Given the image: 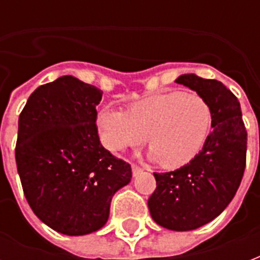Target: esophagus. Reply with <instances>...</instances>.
Instances as JSON below:
<instances>
[{
	"instance_id": "esophagus-1",
	"label": "esophagus",
	"mask_w": 260,
	"mask_h": 260,
	"mask_svg": "<svg viewBox=\"0 0 260 260\" xmlns=\"http://www.w3.org/2000/svg\"><path fill=\"white\" fill-rule=\"evenodd\" d=\"M142 171H143L142 167H139L138 165H132V174H134V177L139 175V174L142 173Z\"/></svg>"
}]
</instances>
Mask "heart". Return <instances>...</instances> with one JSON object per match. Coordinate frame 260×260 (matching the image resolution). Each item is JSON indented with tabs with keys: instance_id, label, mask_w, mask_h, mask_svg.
Segmentation results:
<instances>
[{
	"instance_id": "heart-1",
	"label": "heart",
	"mask_w": 260,
	"mask_h": 260,
	"mask_svg": "<svg viewBox=\"0 0 260 260\" xmlns=\"http://www.w3.org/2000/svg\"><path fill=\"white\" fill-rule=\"evenodd\" d=\"M213 128V110L197 94L171 91L131 105L126 112L104 108L98 114L102 144L120 152L144 143L151 158L165 169L191 162L205 146Z\"/></svg>"
}]
</instances>
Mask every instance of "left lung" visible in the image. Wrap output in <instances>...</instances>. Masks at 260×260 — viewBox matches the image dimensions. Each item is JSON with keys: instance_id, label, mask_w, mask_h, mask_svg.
I'll return each instance as SVG.
<instances>
[{"instance_id": "8db88e82", "label": "left lung", "mask_w": 260, "mask_h": 260, "mask_svg": "<svg viewBox=\"0 0 260 260\" xmlns=\"http://www.w3.org/2000/svg\"><path fill=\"white\" fill-rule=\"evenodd\" d=\"M175 82L197 91L213 110V128L196 158L181 169L154 173L151 217L173 231H191L216 218L232 201L246 169L247 131L240 102L220 81L194 74Z\"/></svg>"}]
</instances>
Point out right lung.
I'll return each instance as SVG.
<instances>
[{
	"label": "right lung",
	"instance_id": "add662e5",
	"mask_svg": "<svg viewBox=\"0 0 260 260\" xmlns=\"http://www.w3.org/2000/svg\"><path fill=\"white\" fill-rule=\"evenodd\" d=\"M102 91L64 75L39 86L18 117L16 163L34 213L56 232H95L114 193L132 178L129 163L102 147L97 109Z\"/></svg>",
	"mask_w": 260,
	"mask_h": 260
}]
</instances>
